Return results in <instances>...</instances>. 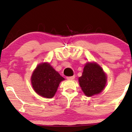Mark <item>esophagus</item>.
<instances>
[{"label": "esophagus", "instance_id": "1", "mask_svg": "<svg viewBox=\"0 0 132 132\" xmlns=\"http://www.w3.org/2000/svg\"><path fill=\"white\" fill-rule=\"evenodd\" d=\"M75 75L72 76H67L66 77L67 79H68V80H72V79H75Z\"/></svg>", "mask_w": 132, "mask_h": 132}]
</instances>
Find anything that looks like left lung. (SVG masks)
Returning <instances> with one entry per match:
<instances>
[{"instance_id": "1", "label": "left lung", "mask_w": 132, "mask_h": 132, "mask_svg": "<svg viewBox=\"0 0 132 132\" xmlns=\"http://www.w3.org/2000/svg\"><path fill=\"white\" fill-rule=\"evenodd\" d=\"M107 77L98 64L88 63L84 67L82 75L79 78L82 90L88 97L102 92L105 87Z\"/></svg>"}]
</instances>
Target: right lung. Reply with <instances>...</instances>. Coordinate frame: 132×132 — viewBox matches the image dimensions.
I'll list each match as a JSON object with an SVG mask.
<instances>
[{"instance_id": "obj_1", "label": "right lung", "mask_w": 132, "mask_h": 132, "mask_svg": "<svg viewBox=\"0 0 132 132\" xmlns=\"http://www.w3.org/2000/svg\"><path fill=\"white\" fill-rule=\"evenodd\" d=\"M64 79L50 64L38 65L31 76V83L38 95L48 98L54 97L60 82Z\"/></svg>"}]
</instances>
